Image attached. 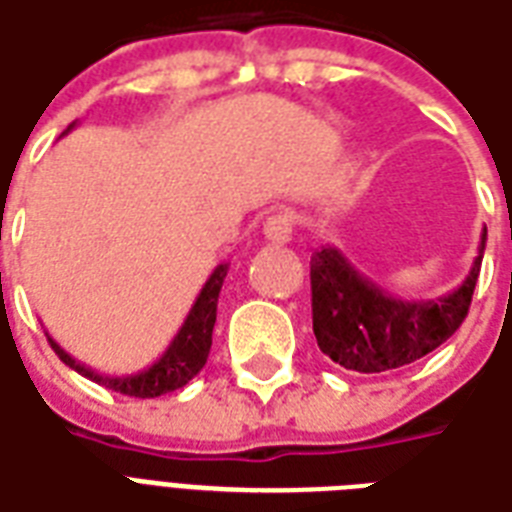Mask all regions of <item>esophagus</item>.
<instances>
[{
	"label": "esophagus",
	"instance_id": "34e87169",
	"mask_svg": "<svg viewBox=\"0 0 512 512\" xmlns=\"http://www.w3.org/2000/svg\"><path fill=\"white\" fill-rule=\"evenodd\" d=\"M291 234H294V221H291V215L275 213L264 221V237L270 242H275V245H283V242L291 240Z\"/></svg>",
	"mask_w": 512,
	"mask_h": 512
}]
</instances>
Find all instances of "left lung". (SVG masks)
Returning <instances> with one entry per match:
<instances>
[{
    "instance_id": "left-lung-1",
    "label": "left lung",
    "mask_w": 512,
    "mask_h": 512,
    "mask_svg": "<svg viewBox=\"0 0 512 512\" xmlns=\"http://www.w3.org/2000/svg\"><path fill=\"white\" fill-rule=\"evenodd\" d=\"M483 251L486 232L480 234L478 256L459 288L440 299L410 302L391 297L361 275L337 248L324 245L310 259L318 348L353 372L397 370L432 353L467 318Z\"/></svg>"
}]
</instances>
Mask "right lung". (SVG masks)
Listing matches in <instances>:
<instances>
[{
  "mask_svg": "<svg viewBox=\"0 0 512 512\" xmlns=\"http://www.w3.org/2000/svg\"><path fill=\"white\" fill-rule=\"evenodd\" d=\"M226 272H229V264L215 267L213 275L207 278V283L199 291L194 307L188 310L183 326L172 337V343L167 345V351L161 353V359L153 361L151 367L134 372V375H102V372H94L86 364H80L78 359H72L53 337H48V343L53 345V351L59 353V359L67 367L80 372L83 378H91L105 388H113L118 394H126V397L153 399L161 397V394H169V391H178L205 367L207 353H210V345H213L215 310H218V294H221V286H224Z\"/></svg>",
  "mask_w": 512,
  "mask_h": 512,
  "instance_id": "obj_1",
  "label": "right lung"
}]
</instances>
